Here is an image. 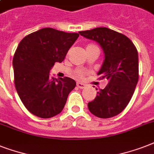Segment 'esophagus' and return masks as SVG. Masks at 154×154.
<instances>
[{
	"mask_svg": "<svg viewBox=\"0 0 154 154\" xmlns=\"http://www.w3.org/2000/svg\"><path fill=\"white\" fill-rule=\"evenodd\" d=\"M77 85L78 88H80V89H84V88H85V86H86V85L84 84V83H82V82H77Z\"/></svg>",
	"mask_w": 154,
	"mask_h": 154,
	"instance_id": "34e87169",
	"label": "esophagus"
}]
</instances>
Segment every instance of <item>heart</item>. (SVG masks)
Segmentation results:
<instances>
[{
    "instance_id": "1",
    "label": "heart",
    "mask_w": 154,
    "mask_h": 154,
    "mask_svg": "<svg viewBox=\"0 0 154 154\" xmlns=\"http://www.w3.org/2000/svg\"><path fill=\"white\" fill-rule=\"evenodd\" d=\"M89 48H97V46H96L95 45L90 44V45H89L88 46H87L86 49H89ZM86 73H87L86 71H85V70H82V69H77L74 72L75 77H77V78H83V77H85V75L86 74Z\"/></svg>"
}]
</instances>
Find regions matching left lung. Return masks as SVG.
<instances>
[{
  "instance_id": "obj_1",
  "label": "left lung",
  "mask_w": 154,
  "mask_h": 154,
  "mask_svg": "<svg viewBox=\"0 0 154 154\" xmlns=\"http://www.w3.org/2000/svg\"><path fill=\"white\" fill-rule=\"evenodd\" d=\"M79 33L100 44L105 60L97 75L107 79L94 101L88 103L89 110L100 118H109L125 109L138 82V54L134 43L122 33L105 27L81 31Z\"/></svg>"
}]
</instances>
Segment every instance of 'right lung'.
Wrapping results in <instances>:
<instances>
[{
	"mask_svg": "<svg viewBox=\"0 0 154 154\" xmlns=\"http://www.w3.org/2000/svg\"><path fill=\"white\" fill-rule=\"evenodd\" d=\"M79 34L52 28L37 30L23 38L13 59L14 84L25 108L37 117L50 118L59 114L76 86L70 77L54 78L49 71L62 62Z\"/></svg>",
	"mask_w": 154,
	"mask_h": 154,
	"instance_id": "obj_1",
	"label": "right lung"
}]
</instances>
